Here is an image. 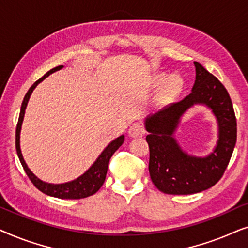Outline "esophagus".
I'll use <instances>...</instances> for the list:
<instances>
[{
  "label": "esophagus",
  "instance_id": "esophagus-1",
  "mask_svg": "<svg viewBox=\"0 0 248 248\" xmlns=\"http://www.w3.org/2000/svg\"><path fill=\"white\" fill-rule=\"evenodd\" d=\"M144 133H145L144 127L141 123L132 124L130 130H128V135H130L131 138H141L143 137Z\"/></svg>",
  "mask_w": 248,
  "mask_h": 248
}]
</instances>
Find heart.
Masks as SVG:
<instances>
[{
  "label": "heart",
  "mask_w": 248,
  "mask_h": 248,
  "mask_svg": "<svg viewBox=\"0 0 248 248\" xmlns=\"http://www.w3.org/2000/svg\"><path fill=\"white\" fill-rule=\"evenodd\" d=\"M167 77L165 74H160L157 78V82L158 83H162L165 82V79ZM183 89V80L179 76H171L169 77L168 81H166L165 84V93L169 94V96H177V94L181 93Z\"/></svg>",
  "instance_id": "obj_1"
}]
</instances>
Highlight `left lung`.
Segmentation results:
<instances>
[{
    "label": "left lung",
    "instance_id": "1",
    "mask_svg": "<svg viewBox=\"0 0 248 248\" xmlns=\"http://www.w3.org/2000/svg\"><path fill=\"white\" fill-rule=\"evenodd\" d=\"M194 65L192 93L144 120L149 132L145 138L150 150L149 172L155 187L166 194H194L212 187L222 177L236 144V116L228 91L201 64ZM195 104L209 108L218 125L216 147L204 157L188 154L174 137L181 117Z\"/></svg>",
    "mask_w": 248,
    "mask_h": 248
}]
</instances>
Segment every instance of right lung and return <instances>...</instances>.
<instances>
[{"label": "right lung", "instance_id": "right-lung-1", "mask_svg": "<svg viewBox=\"0 0 248 248\" xmlns=\"http://www.w3.org/2000/svg\"><path fill=\"white\" fill-rule=\"evenodd\" d=\"M63 65L56 66L48 71L45 76L40 78L39 80H37L35 83L30 87L28 93H26L25 98H23L21 109H20L19 115V121L18 125H16V154L20 159L23 169H25L26 174L28 175L30 181L32 182V184L39 189L40 192H43L44 194L53 196V198H59V199H67V200H78V199H83L88 198V196L93 195L101 186H103L105 178H106L108 164H109V159L111 155H114V152L117 150L118 148L123 144L124 142V135L122 134L121 137H118L110 142L106 148L104 149L103 152L98 155L96 161L90 166V168L83 172L82 175L79 177L73 179L71 182L62 183V184H52V183L44 182L42 179H39L33 172L30 170L28 166H27L25 159H23L21 149H20V132H21V126L23 117H25L26 108L28 105L29 98L31 96L32 91L35 90V88L42 82L43 80H45L49 74H52L56 71L61 70Z\"/></svg>", "mask_w": 248, "mask_h": 248}]
</instances>
